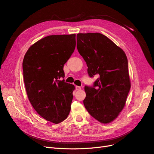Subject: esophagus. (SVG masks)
<instances>
[{
	"instance_id": "1",
	"label": "esophagus",
	"mask_w": 154,
	"mask_h": 154,
	"mask_svg": "<svg viewBox=\"0 0 154 154\" xmlns=\"http://www.w3.org/2000/svg\"><path fill=\"white\" fill-rule=\"evenodd\" d=\"M81 87H79V86H76V91H80L81 90Z\"/></svg>"
}]
</instances>
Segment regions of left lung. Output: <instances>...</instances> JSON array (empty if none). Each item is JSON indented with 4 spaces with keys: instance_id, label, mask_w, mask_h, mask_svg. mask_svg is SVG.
<instances>
[{
    "instance_id": "obj_1",
    "label": "left lung",
    "mask_w": 154,
    "mask_h": 154,
    "mask_svg": "<svg viewBox=\"0 0 154 154\" xmlns=\"http://www.w3.org/2000/svg\"><path fill=\"white\" fill-rule=\"evenodd\" d=\"M77 49L86 62L88 75L99 76L94 87H85L83 104L99 122L111 123L123 110L131 86L127 56L99 32L78 33Z\"/></svg>"
}]
</instances>
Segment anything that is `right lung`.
Segmentation results:
<instances>
[{
	"label": "right lung",
	"instance_id": "obj_1",
	"mask_svg": "<svg viewBox=\"0 0 154 154\" xmlns=\"http://www.w3.org/2000/svg\"><path fill=\"white\" fill-rule=\"evenodd\" d=\"M76 47V35H49L27 51L22 63L26 91L41 117L55 124L66 119L71 110L75 87L60 80L63 66Z\"/></svg>",
	"mask_w": 154,
	"mask_h": 154
}]
</instances>
